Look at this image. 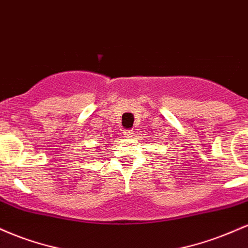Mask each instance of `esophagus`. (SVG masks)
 <instances>
[{
  "instance_id": "1",
  "label": "esophagus",
  "mask_w": 248,
  "mask_h": 248,
  "mask_svg": "<svg viewBox=\"0 0 248 248\" xmlns=\"http://www.w3.org/2000/svg\"><path fill=\"white\" fill-rule=\"evenodd\" d=\"M133 134H134V130L133 129L124 130V135L126 136V138H130V136H133Z\"/></svg>"
}]
</instances>
